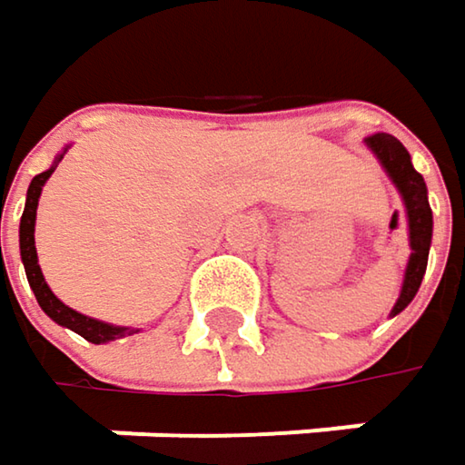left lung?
<instances>
[{
  "label": "left lung",
  "mask_w": 465,
  "mask_h": 465,
  "mask_svg": "<svg viewBox=\"0 0 465 465\" xmlns=\"http://www.w3.org/2000/svg\"><path fill=\"white\" fill-rule=\"evenodd\" d=\"M367 148L378 156V162L383 164V170L389 173V178L394 181V186L400 189L404 210H407V226H410V261H407V272L401 282V292L391 309V317H397L400 312L407 309V303L415 298L423 274H426V263H429V247H431V232H434V221H431V207H429V191L423 175L412 167L407 148L401 146L394 135L386 133H375L370 138H364Z\"/></svg>",
  "instance_id": "8db88e82"
}]
</instances>
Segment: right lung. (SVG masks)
<instances>
[{"mask_svg": "<svg viewBox=\"0 0 465 465\" xmlns=\"http://www.w3.org/2000/svg\"><path fill=\"white\" fill-rule=\"evenodd\" d=\"M65 153V151H64ZM64 153L55 159V164L45 173H39L31 186H28V193H25V210H23L21 218V261L23 269H25V276H28V284L36 295V303L42 306V312L53 322H58L61 327H68L74 330L76 335H82L84 341L90 343H108V341H116V338H124V335H133L135 330L130 327H116V324H106L101 319L84 317L74 309H68L65 303H61L55 298V292L47 287L45 276H42V269H39V258H36V244H34V223H36V204H39V196H42V186L47 183V178L55 173L58 162L64 159Z\"/></svg>", "mask_w": 465, "mask_h": 465, "instance_id": "right-lung-1", "label": "right lung"}]
</instances>
